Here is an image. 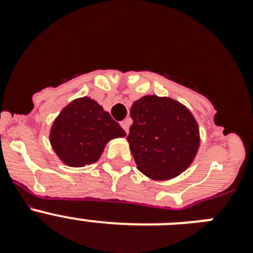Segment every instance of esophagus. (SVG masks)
Returning <instances> with one entry per match:
<instances>
[{"mask_svg": "<svg viewBox=\"0 0 253 253\" xmlns=\"http://www.w3.org/2000/svg\"><path fill=\"white\" fill-rule=\"evenodd\" d=\"M120 125H122V128L125 130V133L128 134V131H129V125H130V119L123 120V122L120 123Z\"/></svg>", "mask_w": 253, "mask_h": 253, "instance_id": "34e87169", "label": "esophagus"}]
</instances>
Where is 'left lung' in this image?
<instances>
[{"label":"left lung","mask_w":253,"mask_h":253,"mask_svg":"<svg viewBox=\"0 0 253 253\" xmlns=\"http://www.w3.org/2000/svg\"><path fill=\"white\" fill-rule=\"evenodd\" d=\"M129 143L137 169L151 180L177 177L194 162L200 130L193 113L167 96L146 95L130 107Z\"/></svg>","instance_id":"1"}]
</instances>
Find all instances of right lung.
<instances>
[{"mask_svg": "<svg viewBox=\"0 0 253 253\" xmlns=\"http://www.w3.org/2000/svg\"><path fill=\"white\" fill-rule=\"evenodd\" d=\"M125 135L124 129L99 102L84 96L62 109L51 124L49 142L64 165L84 167L99 161L111 139Z\"/></svg>", "mask_w": 253, "mask_h": 253, "instance_id": "1", "label": "right lung"}]
</instances>
